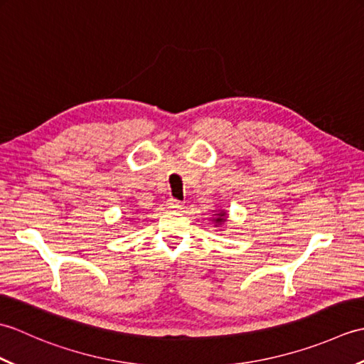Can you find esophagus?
<instances>
[{"mask_svg":"<svg viewBox=\"0 0 364 364\" xmlns=\"http://www.w3.org/2000/svg\"><path fill=\"white\" fill-rule=\"evenodd\" d=\"M166 206L168 208V210L178 211V210H181V208H183V203H181V202H178V200H175V198H170Z\"/></svg>","mask_w":364,"mask_h":364,"instance_id":"obj_1","label":"esophagus"}]
</instances>
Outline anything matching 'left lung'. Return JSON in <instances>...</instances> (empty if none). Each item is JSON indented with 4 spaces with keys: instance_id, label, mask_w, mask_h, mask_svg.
Masks as SVG:
<instances>
[{
    "instance_id": "1",
    "label": "left lung",
    "mask_w": 364,
    "mask_h": 364,
    "mask_svg": "<svg viewBox=\"0 0 364 364\" xmlns=\"http://www.w3.org/2000/svg\"><path fill=\"white\" fill-rule=\"evenodd\" d=\"M213 213L214 214L210 218L211 222H213V225L222 228L227 223V220H228V213L225 210H214Z\"/></svg>"
}]
</instances>
